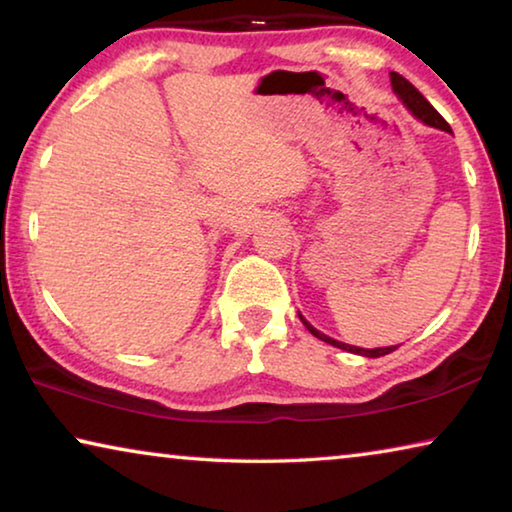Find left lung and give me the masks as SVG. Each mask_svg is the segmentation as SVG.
<instances>
[{"label": "left lung", "mask_w": 512, "mask_h": 512, "mask_svg": "<svg viewBox=\"0 0 512 512\" xmlns=\"http://www.w3.org/2000/svg\"><path fill=\"white\" fill-rule=\"evenodd\" d=\"M391 85H393V90H395V94L397 97L402 99V103L406 108L411 110V115L413 117H418L422 124H427V126H433V128H440V131H452V128H449V124L447 121L440 117V112L431 106V103L422 97V94L413 88V85L404 79L402 74H397V72H391ZM300 316V320H302V325H305L311 334L316 336V339H320V341H325V343H329V345H334V348H341V350H345V352H352V354H361V357H370V359H377V357H384V354H388V352H393V350H397V345H391V348H375V350H363V348H357V345H348V343H341V341H336V339H329L327 334H323V332H318V329L314 327V325H309L307 320H305V316L302 314H298Z\"/></svg>", "instance_id": "8db88e82"}]
</instances>
